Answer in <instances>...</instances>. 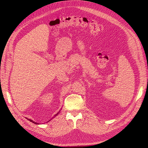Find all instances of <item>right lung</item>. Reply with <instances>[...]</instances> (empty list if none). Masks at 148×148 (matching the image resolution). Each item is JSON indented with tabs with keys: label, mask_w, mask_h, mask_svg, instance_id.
Masks as SVG:
<instances>
[{
	"label": "right lung",
	"mask_w": 148,
	"mask_h": 148,
	"mask_svg": "<svg viewBox=\"0 0 148 148\" xmlns=\"http://www.w3.org/2000/svg\"><path fill=\"white\" fill-rule=\"evenodd\" d=\"M57 114H56V115H57ZM28 119V120H29V121H31V122H33V123H35V124H38V123H37V122H34V121H32V120H31V119Z\"/></svg>",
	"instance_id": "1"
}]
</instances>
